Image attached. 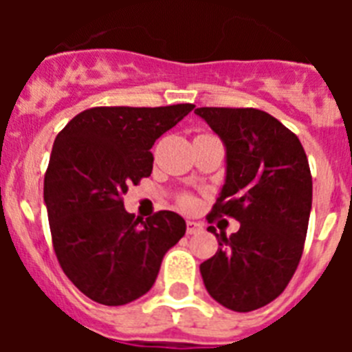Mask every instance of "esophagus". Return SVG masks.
<instances>
[{"instance_id":"1","label":"esophagus","mask_w":352,"mask_h":352,"mask_svg":"<svg viewBox=\"0 0 352 352\" xmlns=\"http://www.w3.org/2000/svg\"><path fill=\"white\" fill-rule=\"evenodd\" d=\"M201 229H203V226H201V223L192 222V220H188V222H186V234H197Z\"/></svg>"}]
</instances>
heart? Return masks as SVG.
I'll list each match as a JSON object with an SVG mask.
<instances>
[{
	"label": "heart",
	"mask_w": 352,
	"mask_h": 352,
	"mask_svg": "<svg viewBox=\"0 0 352 352\" xmlns=\"http://www.w3.org/2000/svg\"><path fill=\"white\" fill-rule=\"evenodd\" d=\"M182 204L185 208H194V199H192L190 195H183V197H182Z\"/></svg>",
	"instance_id": "heart-1"
}]
</instances>
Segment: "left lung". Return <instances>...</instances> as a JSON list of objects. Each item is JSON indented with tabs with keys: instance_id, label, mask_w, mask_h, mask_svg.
Returning <instances> with one entry per match:
<instances>
[{
	"instance_id": "obj_1",
	"label": "left lung",
	"mask_w": 352,
	"mask_h": 352,
	"mask_svg": "<svg viewBox=\"0 0 352 352\" xmlns=\"http://www.w3.org/2000/svg\"><path fill=\"white\" fill-rule=\"evenodd\" d=\"M220 135L227 176L208 222L231 217L238 232L217 234L220 248L201 264L210 296L234 312L278 298L303 254L312 208V174L296 133L252 107H199Z\"/></svg>"
}]
</instances>
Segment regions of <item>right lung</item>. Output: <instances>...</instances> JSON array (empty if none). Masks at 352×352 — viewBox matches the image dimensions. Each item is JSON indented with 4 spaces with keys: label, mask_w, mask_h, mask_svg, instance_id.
Instances as JSON below:
<instances>
[{
    "label": "right lung",
    "mask_w": 352,
    "mask_h": 352,
    "mask_svg": "<svg viewBox=\"0 0 352 352\" xmlns=\"http://www.w3.org/2000/svg\"><path fill=\"white\" fill-rule=\"evenodd\" d=\"M194 107H91L58 133L43 201L58 263L89 300L118 307L141 298L166 252L185 236L178 213L162 210L142 220L126 213L123 194L151 174L149 149Z\"/></svg>",
    "instance_id": "right-lung-1"
}]
</instances>
